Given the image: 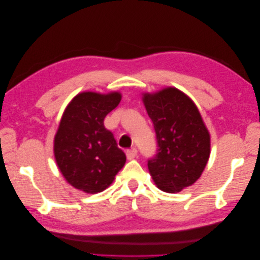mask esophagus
Here are the masks:
<instances>
[{"label": "esophagus", "mask_w": 260, "mask_h": 260, "mask_svg": "<svg viewBox=\"0 0 260 260\" xmlns=\"http://www.w3.org/2000/svg\"><path fill=\"white\" fill-rule=\"evenodd\" d=\"M137 154H138V151H137L136 147H132V148L128 149L127 152H125V155H127V158H128L129 160L135 158V157L137 156Z\"/></svg>", "instance_id": "34e87169"}]
</instances>
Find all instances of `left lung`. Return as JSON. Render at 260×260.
<instances>
[{
  "label": "left lung",
  "mask_w": 260,
  "mask_h": 260,
  "mask_svg": "<svg viewBox=\"0 0 260 260\" xmlns=\"http://www.w3.org/2000/svg\"><path fill=\"white\" fill-rule=\"evenodd\" d=\"M157 140V153L147 160L155 184L176 193L192 185L205 169L210 136L193 101L176 88L143 94Z\"/></svg>",
  "instance_id": "obj_1"
}]
</instances>
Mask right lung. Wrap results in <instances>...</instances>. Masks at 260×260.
Returning <instances> with one entry per match:
<instances>
[{"label": "right lung", "instance_id": "right-lung-1", "mask_svg": "<svg viewBox=\"0 0 260 260\" xmlns=\"http://www.w3.org/2000/svg\"><path fill=\"white\" fill-rule=\"evenodd\" d=\"M120 100L119 92H82L65 109L54 138V155L61 175L78 190L104 191L123 167L125 155L104 125Z\"/></svg>", "mask_w": 260, "mask_h": 260}]
</instances>
